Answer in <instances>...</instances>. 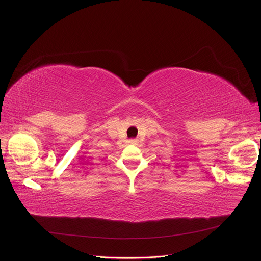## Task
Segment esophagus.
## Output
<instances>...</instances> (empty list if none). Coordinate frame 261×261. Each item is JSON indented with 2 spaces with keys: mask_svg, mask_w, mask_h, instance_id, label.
<instances>
[{
  "mask_svg": "<svg viewBox=\"0 0 261 261\" xmlns=\"http://www.w3.org/2000/svg\"><path fill=\"white\" fill-rule=\"evenodd\" d=\"M137 140L136 139H129V144H136Z\"/></svg>",
  "mask_w": 261,
  "mask_h": 261,
  "instance_id": "esophagus-1",
  "label": "esophagus"
}]
</instances>
